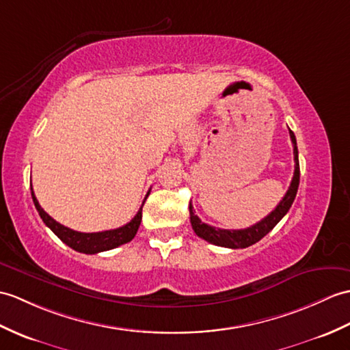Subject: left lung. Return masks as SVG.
<instances>
[{
	"label": "left lung",
	"mask_w": 350,
	"mask_h": 350,
	"mask_svg": "<svg viewBox=\"0 0 350 350\" xmlns=\"http://www.w3.org/2000/svg\"><path fill=\"white\" fill-rule=\"evenodd\" d=\"M289 135L292 140V146H294L295 172H294V177H292V180H291L289 189L285 193V197H283L282 201L278 204V207H275L270 215L265 216L261 222L252 225V226H249V228L221 230V228H215V226H210L204 222H201V219L195 215L193 206L189 201V215H191L192 230L195 231V234L198 235V237H201L202 240L212 243V245H216V246L230 247V249H245V247L255 245L256 241L265 237V235L280 222V219L289 212L292 202H294V200H295L298 185H299V162H298L297 140H295L294 133H292L291 129H289Z\"/></svg>",
	"instance_id": "1"
}]
</instances>
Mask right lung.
Wrapping results in <instances>:
<instances>
[{"instance_id": "1", "label": "right lung", "mask_w": 350, "mask_h": 350, "mask_svg": "<svg viewBox=\"0 0 350 350\" xmlns=\"http://www.w3.org/2000/svg\"><path fill=\"white\" fill-rule=\"evenodd\" d=\"M31 197H32V201H34V206L37 208L40 217L43 219L46 226H49V228L58 235V239H61L65 245L70 246L71 249L82 252V254L92 255V254H98V252L110 250L120 245H125V243L131 241L135 237L138 226H140V222H142V210H143L146 198L149 197V192L146 193L143 204L140 210L137 212V215L131 219V222L120 226V228L101 231V232H79V231L67 228V226L61 225L59 222H56L55 219L49 216L42 208V206L38 204L34 191H32V185H31Z\"/></svg>"}]
</instances>
